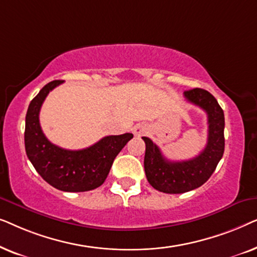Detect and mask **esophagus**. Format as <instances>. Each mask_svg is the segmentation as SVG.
I'll return each instance as SVG.
<instances>
[{
    "label": "esophagus",
    "instance_id": "34e87169",
    "mask_svg": "<svg viewBox=\"0 0 257 257\" xmlns=\"http://www.w3.org/2000/svg\"><path fill=\"white\" fill-rule=\"evenodd\" d=\"M146 132H147V127L143 124L136 125L135 128H133V133H135L136 136H143V135H145Z\"/></svg>",
    "mask_w": 257,
    "mask_h": 257
}]
</instances>
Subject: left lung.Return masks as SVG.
Returning a JSON list of instances; mask_svg holds the SVG:
<instances>
[{"mask_svg":"<svg viewBox=\"0 0 257 257\" xmlns=\"http://www.w3.org/2000/svg\"><path fill=\"white\" fill-rule=\"evenodd\" d=\"M184 96L189 103L201 107L208 119L207 145L199 156L189 160L170 161L152 140L143 137L146 145L144 167L147 181L157 191L168 194H181L202 186L215 171L224 151V114L217 100L199 87L185 91Z\"/></svg>","mask_w":257,"mask_h":257,"instance_id":"8db88e82","label":"left lung"}]
</instances>
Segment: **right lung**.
<instances>
[{"label":"right lung","mask_w":257,"mask_h":257,"mask_svg":"<svg viewBox=\"0 0 257 257\" xmlns=\"http://www.w3.org/2000/svg\"><path fill=\"white\" fill-rule=\"evenodd\" d=\"M62 80H52L30 101L26 115L24 145L38 174L63 192H86L104 184L118 153L133 138L132 133L107 136L87 149L70 151L54 145L40 125V110L48 93Z\"/></svg>","instance_id":"right-lung-1"}]
</instances>
